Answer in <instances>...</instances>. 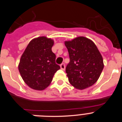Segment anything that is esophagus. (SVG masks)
Instances as JSON below:
<instances>
[{"mask_svg":"<svg viewBox=\"0 0 122 122\" xmlns=\"http://www.w3.org/2000/svg\"><path fill=\"white\" fill-rule=\"evenodd\" d=\"M60 68L64 70L65 69V65L64 63H62V64H60Z\"/></svg>","mask_w":122,"mask_h":122,"instance_id":"esophagus-1","label":"esophagus"}]
</instances>
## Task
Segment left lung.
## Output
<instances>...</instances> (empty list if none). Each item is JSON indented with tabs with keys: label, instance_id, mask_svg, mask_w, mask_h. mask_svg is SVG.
I'll return each mask as SVG.
<instances>
[{
	"label": "left lung",
	"instance_id": "left-lung-1",
	"mask_svg": "<svg viewBox=\"0 0 122 122\" xmlns=\"http://www.w3.org/2000/svg\"><path fill=\"white\" fill-rule=\"evenodd\" d=\"M70 57L66 76L71 84L82 90L97 81L104 68L103 57L92 41L84 36L65 42Z\"/></svg>",
	"mask_w": 122,
	"mask_h": 122
}]
</instances>
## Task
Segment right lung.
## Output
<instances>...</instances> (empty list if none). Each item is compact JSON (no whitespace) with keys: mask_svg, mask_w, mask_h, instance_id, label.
<instances>
[{"mask_svg":"<svg viewBox=\"0 0 122 122\" xmlns=\"http://www.w3.org/2000/svg\"><path fill=\"white\" fill-rule=\"evenodd\" d=\"M54 41L45 36L32 40L21 56L18 69L22 79L33 89L43 90L51 82L60 68L52 51Z\"/></svg>","mask_w":122,"mask_h":122,"instance_id":"1","label":"right lung"}]
</instances>
